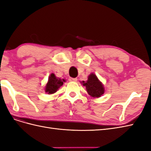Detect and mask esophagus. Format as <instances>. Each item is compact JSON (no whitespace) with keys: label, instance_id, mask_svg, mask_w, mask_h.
<instances>
[{"label":"esophagus","instance_id":"obj_1","mask_svg":"<svg viewBox=\"0 0 151 151\" xmlns=\"http://www.w3.org/2000/svg\"><path fill=\"white\" fill-rule=\"evenodd\" d=\"M68 81H69L70 82H72V81L77 82V78H72V77H69V78H68Z\"/></svg>","mask_w":151,"mask_h":151}]
</instances>
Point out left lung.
<instances>
[{
  "instance_id": "1",
  "label": "left lung",
  "mask_w": 151,
  "mask_h": 151,
  "mask_svg": "<svg viewBox=\"0 0 151 151\" xmlns=\"http://www.w3.org/2000/svg\"><path fill=\"white\" fill-rule=\"evenodd\" d=\"M83 84L86 87L87 92L93 98H99L104 93V88L101 82L98 79L93 73L88 76V81H83Z\"/></svg>"
}]
</instances>
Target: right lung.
I'll use <instances>...</instances> for the list:
<instances>
[{"label": "right lung", "instance_id": "add662e5", "mask_svg": "<svg viewBox=\"0 0 151 151\" xmlns=\"http://www.w3.org/2000/svg\"><path fill=\"white\" fill-rule=\"evenodd\" d=\"M63 81H64L63 79L62 81L60 78H57L55 75L52 73L49 76L48 83L47 85L45 86V92L47 93L48 94H52L56 93L58 88H60L63 85Z\"/></svg>", "mask_w": 151, "mask_h": 151}]
</instances>
